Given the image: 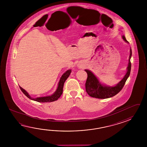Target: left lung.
Returning <instances> with one entry per match:
<instances>
[{"label":"left lung","mask_w":147,"mask_h":147,"mask_svg":"<svg viewBox=\"0 0 147 147\" xmlns=\"http://www.w3.org/2000/svg\"><path fill=\"white\" fill-rule=\"evenodd\" d=\"M122 39L126 42L129 43L126 40L125 36H122ZM132 56V50L130 48V56L129 59L127 72L122 79L119 82L113 86H109L102 84L98 78L94 75V73L88 69H85L84 71L87 73V79L85 84L86 90L91 97L98 99H106L113 97L119 93L123 87L125 81L130 76L131 71V63L130 62Z\"/></svg>","instance_id":"1"}]
</instances>
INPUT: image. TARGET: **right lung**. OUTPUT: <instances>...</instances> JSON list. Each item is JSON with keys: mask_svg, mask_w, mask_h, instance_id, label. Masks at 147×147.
<instances>
[{"mask_svg": "<svg viewBox=\"0 0 147 147\" xmlns=\"http://www.w3.org/2000/svg\"><path fill=\"white\" fill-rule=\"evenodd\" d=\"M71 72V70L69 69V70H67L66 72L62 75V76L61 77L59 81L58 82L56 90L54 92V93L53 94H51L50 96H46V97H37V98H34L31 97L27 92V91L25 90V89H24L23 88L20 86H19V87L20 88L21 90L22 91V92L26 95V96H27L28 98H29L31 100H34L36 101L39 102H48L55 101L58 100V99L60 98L61 95L63 94V84H64L65 81L67 80V79L68 78L69 75H70Z\"/></svg>", "mask_w": 147, "mask_h": 147, "instance_id": "right-lung-1", "label": "right lung"}]
</instances>
